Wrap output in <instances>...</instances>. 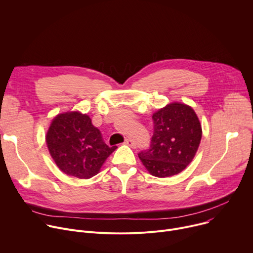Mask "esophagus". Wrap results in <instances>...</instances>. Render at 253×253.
I'll use <instances>...</instances> for the list:
<instances>
[{"label": "esophagus", "mask_w": 253, "mask_h": 253, "mask_svg": "<svg viewBox=\"0 0 253 253\" xmlns=\"http://www.w3.org/2000/svg\"><path fill=\"white\" fill-rule=\"evenodd\" d=\"M124 144L125 145H127V146H129V147H131V148H133L135 145H134V143L132 142V141H130L129 138H126L125 139V142H124Z\"/></svg>", "instance_id": "obj_1"}]
</instances>
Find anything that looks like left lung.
<instances>
[{"label": "left lung", "instance_id": "8db88e82", "mask_svg": "<svg viewBox=\"0 0 253 253\" xmlns=\"http://www.w3.org/2000/svg\"><path fill=\"white\" fill-rule=\"evenodd\" d=\"M153 120L151 149L139 153L138 158L155 177L177 175L198 151L202 137L199 118L190 105L174 101L154 112Z\"/></svg>", "mask_w": 253, "mask_h": 253}]
</instances>
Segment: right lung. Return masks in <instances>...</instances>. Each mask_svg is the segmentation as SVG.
<instances>
[{"label": "right lung", "mask_w": 253, "mask_h": 253, "mask_svg": "<svg viewBox=\"0 0 253 253\" xmlns=\"http://www.w3.org/2000/svg\"><path fill=\"white\" fill-rule=\"evenodd\" d=\"M50 156L59 170L67 176L90 179L117 147L104 144L98 128L89 116L78 110L56 116L45 135Z\"/></svg>", "instance_id": "add662e5"}]
</instances>
